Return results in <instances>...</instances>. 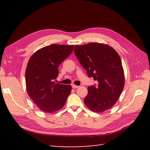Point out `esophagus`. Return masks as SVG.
<instances>
[{
    "instance_id": "esophagus-1",
    "label": "esophagus",
    "mask_w": 150,
    "mask_h": 150,
    "mask_svg": "<svg viewBox=\"0 0 150 150\" xmlns=\"http://www.w3.org/2000/svg\"><path fill=\"white\" fill-rule=\"evenodd\" d=\"M79 86H77V85H75V84H73L72 85V88H74V89H76V88H78Z\"/></svg>"
}]
</instances>
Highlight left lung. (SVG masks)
Instances as JSON below:
<instances>
[{
  "mask_svg": "<svg viewBox=\"0 0 150 150\" xmlns=\"http://www.w3.org/2000/svg\"><path fill=\"white\" fill-rule=\"evenodd\" d=\"M74 52L88 77L98 81L97 86L88 87L86 106L96 113L109 110L119 100L125 83L119 54L108 44L97 42L75 46Z\"/></svg>",
  "mask_w": 150,
  "mask_h": 150,
  "instance_id": "8db88e82",
  "label": "left lung"
}]
</instances>
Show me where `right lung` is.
Returning <instances> with one entry per match:
<instances>
[{"mask_svg": "<svg viewBox=\"0 0 150 150\" xmlns=\"http://www.w3.org/2000/svg\"><path fill=\"white\" fill-rule=\"evenodd\" d=\"M73 45L53 44L37 50L28 60L26 69L27 93L39 109L52 113L64 106L71 85L55 83L58 67L69 56Z\"/></svg>", "mask_w": 150, "mask_h": 150, "instance_id": "1", "label": "right lung"}]
</instances>
